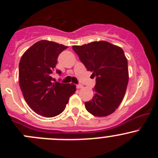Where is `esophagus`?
<instances>
[{
  "label": "esophagus",
  "mask_w": 158,
  "mask_h": 158,
  "mask_svg": "<svg viewBox=\"0 0 158 158\" xmlns=\"http://www.w3.org/2000/svg\"><path fill=\"white\" fill-rule=\"evenodd\" d=\"M82 87H83V85H80V84H79V85H76V88L77 89H82Z\"/></svg>",
  "instance_id": "esophagus-1"
}]
</instances>
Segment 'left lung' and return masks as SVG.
I'll return each instance as SVG.
<instances>
[{"label":"left lung","instance_id":"obj_1","mask_svg":"<svg viewBox=\"0 0 158 158\" xmlns=\"http://www.w3.org/2000/svg\"><path fill=\"white\" fill-rule=\"evenodd\" d=\"M73 49L96 77L95 93L85 102V109L97 117L109 115L120 106L128 85V61L123 49L103 40L73 46Z\"/></svg>","mask_w":158,"mask_h":158}]
</instances>
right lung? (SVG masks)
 <instances>
[{
	"label": "right lung",
	"mask_w": 158,
	"mask_h": 158,
	"mask_svg": "<svg viewBox=\"0 0 158 158\" xmlns=\"http://www.w3.org/2000/svg\"><path fill=\"white\" fill-rule=\"evenodd\" d=\"M68 47L40 40L30 47L19 63V82L25 101L40 115L52 118L64 111L76 85L54 82L52 72L60 52ZM57 73L61 72L57 70Z\"/></svg>",
	"instance_id": "right-lung-1"
}]
</instances>
